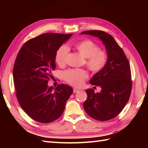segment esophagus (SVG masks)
I'll return each instance as SVG.
<instances>
[{
	"label": "esophagus",
	"instance_id": "1",
	"mask_svg": "<svg viewBox=\"0 0 148 148\" xmlns=\"http://www.w3.org/2000/svg\"><path fill=\"white\" fill-rule=\"evenodd\" d=\"M79 91V90H78L77 88H74L73 89V92L74 93H77Z\"/></svg>",
	"mask_w": 148,
	"mask_h": 148
}]
</instances>
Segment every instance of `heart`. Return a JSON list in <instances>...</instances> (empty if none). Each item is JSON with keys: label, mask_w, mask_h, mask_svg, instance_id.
Returning a JSON list of instances; mask_svg holds the SVG:
<instances>
[{"label": "heart", "mask_w": 148, "mask_h": 148, "mask_svg": "<svg viewBox=\"0 0 148 148\" xmlns=\"http://www.w3.org/2000/svg\"><path fill=\"white\" fill-rule=\"evenodd\" d=\"M84 58H86V67L93 73H98L105 67L108 61V55L104 50L99 49L97 44L91 39H83L72 44ZM69 53L67 46H61L55 55V62L60 67L65 64ZM88 77V72L83 69H69L64 73V79L74 86H80L83 81Z\"/></svg>", "instance_id": "heart-1"}]
</instances>
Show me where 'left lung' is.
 Here are the masks:
<instances>
[{
	"label": "left lung",
	"instance_id": "left-lung-1",
	"mask_svg": "<svg viewBox=\"0 0 148 148\" xmlns=\"http://www.w3.org/2000/svg\"><path fill=\"white\" fill-rule=\"evenodd\" d=\"M81 34L95 36L105 45L108 61L102 70L90 79L92 85L100 86L101 91L86 90L87 99L83 103L84 111L96 120L104 121L115 118L129 100L132 81L129 62L123 49L112 36L100 30L84 31Z\"/></svg>",
	"mask_w": 148,
	"mask_h": 148
}]
</instances>
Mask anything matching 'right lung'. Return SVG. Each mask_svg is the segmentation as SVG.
Listing matches in <instances>:
<instances>
[{
    "mask_svg": "<svg viewBox=\"0 0 148 148\" xmlns=\"http://www.w3.org/2000/svg\"><path fill=\"white\" fill-rule=\"evenodd\" d=\"M72 34L45 33L28 40L15 60L13 81L21 108L31 118L48 123L60 117L73 90L67 84L48 87L58 49Z\"/></svg>",
    "mask_w": 148,
    "mask_h": 148,
    "instance_id": "1",
    "label": "right lung"
}]
</instances>
